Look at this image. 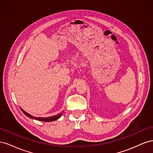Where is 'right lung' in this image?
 <instances>
[{
	"label": "right lung",
	"instance_id": "obj_1",
	"mask_svg": "<svg viewBox=\"0 0 153 153\" xmlns=\"http://www.w3.org/2000/svg\"><path fill=\"white\" fill-rule=\"evenodd\" d=\"M21 110L22 111V112L24 113L26 116H27L28 117L32 119H35L37 120V121H43V122H52V121H54L55 120H57L58 119H59L60 117H61V115L62 114V112L59 113L55 115H53V116H50V117H34L33 115H32L29 114H28L27 112H26L25 110H23L21 107H20Z\"/></svg>",
	"mask_w": 153,
	"mask_h": 153
}]
</instances>
